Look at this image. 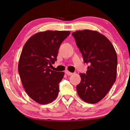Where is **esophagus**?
Returning a JSON list of instances; mask_svg holds the SVG:
<instances>
[{"label": "esophagus", "instance_id": "34e87169", "mask_svg": "<svg viewBox=\"0 0 130 130\" xmlns=\"http://www.w3.org/2000/svg\"><path fill=\"white\" fill-rule=\"evenodd\" d=\"M65 73L68 76H71V75H72V74H73V73L69 72V71H68V70H66L65 71Z\"/></svg>", "mask_w": 130, "mask_h": 130}]
</instances>
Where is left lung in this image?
Wrapping results in <instances>:
<instances>
[{"mask_svg":"<svg viewBox=\"0 0 130 130\" xmlns=\"http://www.w3.org/2000/svg\"><path fill=\"white\" fill-rule=\"evenodd\" d=\"M72 35L83 61L89 63L86 73H80L77 94L85 102L96 104L105 96L116 80L117 53L111 41L96 31H77Z\"/></svg>","mask_w":130,"mask_h":130,"instance_id":"obj_1","label":"left lung"}]
</instances>
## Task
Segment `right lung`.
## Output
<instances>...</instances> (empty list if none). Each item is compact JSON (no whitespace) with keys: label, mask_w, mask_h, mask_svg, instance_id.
<instances>
[{"label":"right lung","mask_w":130,"mask_h":130,"mask_svg":"<svg viewBox=\"0 0 130 130\" xmlns=\"http://www.w3.org/2000/svg\"><path fill=\"white\" fill-rule=\"evenodd\" d=\"M69 31H48L35 34L25 42L18 63V72L26 93L40 104L52 102L59 92L64 72L50 69L57 60L61 42Z\"/></svg>","instance_id":"right-lung-1"}]
</instances>
